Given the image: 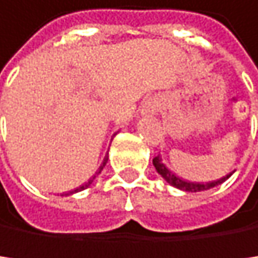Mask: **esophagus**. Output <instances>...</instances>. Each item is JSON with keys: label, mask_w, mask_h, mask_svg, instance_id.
<instances>
[{"label": "esophagus", "mask_w": 258, "mask_h": 258, "mask_svg": "<svg viewBox=\"0 0 258 258\" xmlns=\"http://www.w3.org/2000/svg\"><path fill=\"white\" fill-rule=\"evenodd\" d=\"M145 111L150 113V114H158L159 113V106H158V103H150V105L147 106Z\"/></svg>", "instance_id": "obj_1"}]
</instances>
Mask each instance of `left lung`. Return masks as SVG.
I'll use <instances>...</instances> for the list:
<instances>
[{
    "mask_svg": "<svg viewBox=\"0 0 258 258\" xmlns=\"http://www.w3.org/2000/svg\"><path fill=\"white\" fill-rule=\"evenodd\" d=\"M153 165H155V168H156V172H158L168 184L173 185V187H176V189H179V190H184V192H203V190H209V189H212V187H215V185L224 182L227 178H229V176L232 175V173H229V175H226V176H223V178H220V179H217V181H211V182H190V181H184L182 178L176 176L173 172L168 170V168L165 167V164L162 162V159H161L159 155H158L156 158H153Z\"/></svg>",
    "mask_w": 258,
    "mask_h": 258,
    "instance_id": "obj_1",
    "label": "left lung"
}]
</instances>
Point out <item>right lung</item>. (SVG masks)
I'll return each mask as SVG.
<instances>
[{"label": "right lung", "mask_w": 258, "mask_h": 258, "mask_svg": "<svg viewBox=\"0 0 258 258\" xmlns=\"http://www.w3.org/2000/svg\"><path fill=\"white\" fill-rule=\"evenodd\" d=\"M106 161H108V158L105 156V159H103V162H102V165L99 167V170L96 172V175H94V176H93V178H91L90 181H88V182H85V184H83V185H80V187H77V189H74V190H71V192H68V194H64V195H73V194H76V192H80V190H85V189H86V187H90V185H91V182H93V181L96 179V176H97V175H99V173L102 172V168L105 167V164H106Z\"/></svg>", "instance_id": "1"}]
</instances>
